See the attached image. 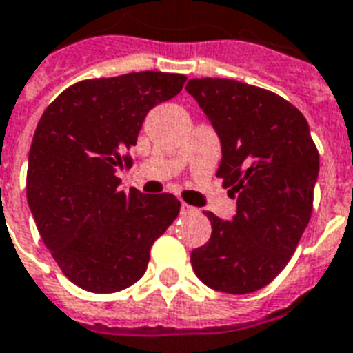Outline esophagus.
<instances>
[{
    "label": "esophagus",
    "instance_id": "34e87169",
    "mask_svg": "<svg viewBox=\"0 0 353 353\" xmlns=\"http://www.w3.org/2000/svg\"><path fill=\"white\" fill-rule=\"evenodd\" d=\"M192 214H196V208H192L189 206V204H181V215H192Z\"/></svg>",
    "mask_w": 353,
    "mask_h": 353
}]
</instances>
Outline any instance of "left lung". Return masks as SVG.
Masks as SVG:
<instances>
[{
  "mask_svg": "<svg viewBox=\"0 0 353 353\" xmlns=\"http://www.w3.org/2000/svg\"><path fill=\"white\" fill-rule=\"evenodd\" d=\"M221 141L217 177L236 199L223 221L208 212L212 236L192 250L191 265L208 288L245 295L283 270L312 215L319 154L303 113L265 88L232 79H191Z\"/></svg>",
  "mask_w": 353,
  "mask_h": 353,
  "instance_id": "obj_1",
  "label": "left lung"
}]
</instances>
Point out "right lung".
Returning a JSON list of instances; mask_svg holds the SVG:
<instances>
[{
  "instance_id": "add662e5",
  "label": "right lung",
  "mask_w": 353,
  "mask_h": 353,
  "mask_svg": "<svg viewBox=\"0 0 353 353\" xmlns=\"http://www.w3.org/2000/svg\"><path fill=\"white\" fill-rule=\"evenodd\" d=\"M185 75L126 73L75 83L45 109L28 157L26 194L37 230L81 289L115 293L145 274L154 240L179 200L121 189L147 113L181 92Z\"/></svg>"
}]
</instances>
